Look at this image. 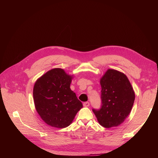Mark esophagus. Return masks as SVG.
<instances>
[{"label":"esophagus","instance_id":"1","mask_svg":"<svg viewBox=\"0 0 158 158\" xmlns=\"http://www.w3.org/2000/svg\"><path fill=\"white\" fill-rule=\"evenodd\" d=\"M89 105H90V103L89 102H84V103H83V106H84V107H88V106H89Z\"/></svg>","mask_w":158,"mask_h":158}]
</instances>
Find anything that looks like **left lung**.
<instances>
[{"instance_id":"left-lung-1","label":"left lung","mask_w":158,"mask_h":158,"mask_svg":"<svg viewBox=\"0 0 158 158\" xmlns=\"http://www.w3.org/2000/svg\"><path fill=\"white\" fill-rule=\"evenodd\" d=\"M100 83L101 106L93 111L102 126H118L126 119L132 107L135 94L132 85L125 74L114 69H108Z\"/></svg>"}]
</instances>
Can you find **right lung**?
<instances>
[{"instance_id": "right-lung-1", "label": "right lung", "mask_w": 158, "mask_h": 158, "mask_svg": "<svg viewBox=\"0 0 158 158\" xmlns=\"http://www.w3.org/2000/svg\"><path fill=\"white\" fill-rule=\"evenodd\" d=\"M72 76L59 68L53 69L35 83L33 97L35 109L48 125L64 128L73 122L82 102L70 88Z\"/></svg>"}]
</instances>
